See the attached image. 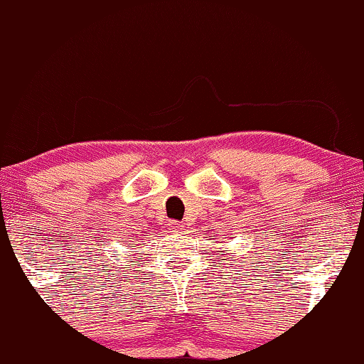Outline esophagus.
Returning a JSON list of instances; mask_svg holds the SVG:
<instances>
[{
	"label": "esophagus",
	"mask_w": 364,
	"mask_h": 364,
	"mask_svg": "<svg viewBox=\"0 0 364 364\" xmlns=\"http://www.w3.org/2000/svg\"><path fill=\"white\" fill-rule=\"evenodd\" d=\"M170 228H171V230H175V232H178V230H182V228H183V224L182 222H170Z\"/></svg>",
	"instance_id": "34e87169"
}]
</instances>
